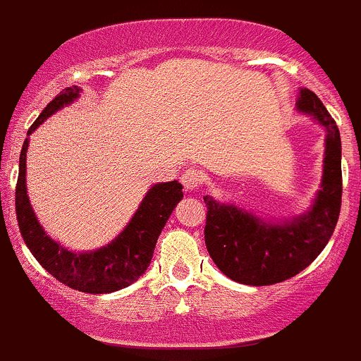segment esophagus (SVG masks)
<instances>
[{
	"label": "esophagus",
	"mask_w": 361,
	"mask_h": 361,
	"mask_svg": "<svg viewBox=\"0 0 361 361\" xmlns=\"http://www.w3.org/2000/svg\"><path fill=\"white\" fill-rule=\"evenodd\" d=\"M180 181H181V185L185 187V190H190V192L197 190L200 185V181H202V173H200L199 169L190 168L181 174Z\"/></svg>",
	"instance_id": "obj_1"
}]
</instances>
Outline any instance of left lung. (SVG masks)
<instances>
[{
	"instance_id": "left-lung-1",
	"label": "left lung",
	"mask_w": 361,
	"mask_h": 361,
	"mask_svg": "<svg viewBox=\"0 0 361 361\" xmlns=\"http://www.w3.org/2000/svg\"><path fill=\"white\" fill-rule=\"evenodd\" d=\"M295 105L327 130L322 188L310 211L290 221L271 223L204 197L209 256L226 276L245 286H271L305 270L329 244L339 219L343 173L337 124L313 91L299 90Z\"/></svg>"
}]
</instances>
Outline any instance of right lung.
Returning <instances> with one entry per match:
<instances>
[{
  "label": "right lung",
  "mask_w": 361,
  "mask_h": 361,
  "mask_svg": "<svg viewBox=\"0 0 361 361\" xmlns=\"http://www.w3.org/2000/svg\"><path fill=\"white\" fill-rule=\"evenodd\" d=\"M81 93V88L72 86L56 94L44 107L27 136L47 117L55 114L63 105H69ZM29 138H25L18 161V180L15 187V211L22 238L37 263L59 282L71 289L88 294H109L131 286L149 268L154 256L155 244L169 219L176 204L183 199V187L176 180L154 185L143 197L138 211L131 218L130 225L121 231L111 244L91 252H72L48 237L37 221L30 207L27 187H25V157H27Z\"/></svg>",
  "instance_id": "obj_1"
}]
</instances>
